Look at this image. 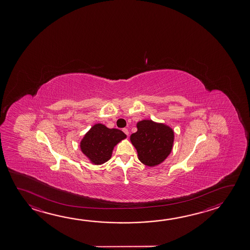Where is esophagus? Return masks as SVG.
Returning <instances> with one entry per match:
<instances>
[{
    "label": "esophagus",
    "instance_id": "obj_1",
    "mask_svg": "<svg viewBox=\"0 0 250 250\" xmlns=\"http://www.w3.org/2000/svg\"><path fill=\"white\" fill-rule=\"evenodd\" d=\"M123 131L127 136L129 135V131H128V129H127V128H124Z\"/></svg>",
    "mask_w": 250,
    "mask_h": 250
}]
</instances>
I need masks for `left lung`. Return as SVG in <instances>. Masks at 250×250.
I'll return each mask as SVG.
<instances>
[{
	"label": "left lung",
	"instance_id": "left-lung-1",
	"mask_svg": "<svg viewBox=\"0 0 250 250\" xmlns=\"http://www.w3.org/2000/svg\"><path fill=\"white\" fill-rule=\"evenodd\" d=\"M138 131L131 135L138 157L145 165L154 167L162 163L172 151L174 131L162 123L145 119L137 123Z\"/></svg>",
	"mask_w": 250,
	"mask_h": 250
}]
</instances>
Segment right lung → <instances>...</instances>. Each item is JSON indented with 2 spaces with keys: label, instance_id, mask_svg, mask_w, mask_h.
<instances>
[{
  "label": "right lung",
  "instance_id": "right-lung-1",
  "mask_svg": "<svg viewBox=\"0 0 250 250\" xmlns=\"http://www.w3.org/2000/svg\"><path fill=\"white\" fill-rule=\"evenodd\" d=\"M125 138L126 135L119 129L96 124L84 135L80 147L93 164L100 165L110 160L115 146Z\"/></svg>",
  "mask_w": 250,
  "mask_h": 250
}]
</instances>
